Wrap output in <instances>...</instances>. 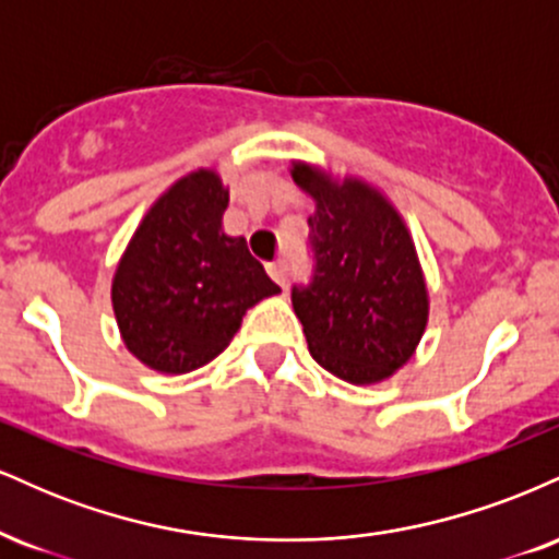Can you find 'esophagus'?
<instances>
[{
	"mask_svg": "<svg viewBox=\"0 0 559 559\" xmlns=\"http://www.w3.org/2000/svg\"><path fill=\"white\" fill-rule=\"evenodd\" d=\"M267 273H271V278H273L275 284H278V286H284V284H286V273H288V267H286V262H284V260H275V262H271V265H267Z\"/></svg>",
	"mask_w": 559,
	"mask_h": 559,
	"instance_id": "1",
	"label": "esophagus"
}]
</instances>
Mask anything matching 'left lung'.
<instances>
[{
  "mask_svg": "<svg viewBox=\"0 0 559 559\" xmlns=\"http://www.w3.org/2000/svg\"><path fill=\"white\" fill-rule=\"evenodd\" d=\"M294 183L316 199L312 278L292 305L318 365L344 381L378 383L413 357L428 323V288L402 215L360 178L294 163Z\"/></svg>",
  "mask_w": 559,
  "mask_h": 559,
  "instance_id": "obj_1",
  "label": "left lung"
}]
</instances>
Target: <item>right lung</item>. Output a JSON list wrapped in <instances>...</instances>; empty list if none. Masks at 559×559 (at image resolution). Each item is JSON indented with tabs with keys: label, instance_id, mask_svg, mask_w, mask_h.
I'll return each mask as SVG.
<instances>
[{
	"label": "right lung",
	"instance_id": "obj_1",
	"mask_svg": "<svg viewBox=\"0 0 559 559\" xmlns=\"http://www.w3.org/2000/svg\"><path fill=\"white\" fill-rule=\"evenodd\" d=\"M228 189L215 170H194L150 207L112 278V310L133 357L181 376L215 360L241 318L281 288L223 234Z\"/></svg>",
	"mask_w": 559,
	"mask_h": 559
}]
</instances>
